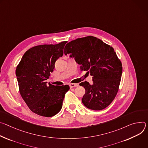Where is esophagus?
Returning <instances> with one entry per match:
<instances>
[{
	"instance_id": "1",
	"label": "esophagus",
	"mask_w": 148,
	"mask_h": 148,
	"mask_svg": "<svg viewBox=\"0 0 148 148\" xmlns=\"http://www.w3.org/2000/svg\"><path fill=\"white\" fill-rule=\"evenodd\" d=\"M69 86H70L71 88H73L74 87L78 86V84H69Z\"/></svg>"
}]
</instances>
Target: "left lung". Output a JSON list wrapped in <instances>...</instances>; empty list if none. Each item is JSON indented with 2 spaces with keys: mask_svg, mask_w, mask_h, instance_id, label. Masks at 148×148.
<instances>
[{
  "mask_svg": "<svg viewBox=\"0 0 148 148\" xmlns=\"http://www.w3.org/2000/svg\"><path fill=\"white\" fill-rule=\"evenodd\" d=\"M71 53L80 71H87L92 76L93 83L81 82L85 89L82 99L88 109L101 110L114 100L119 90L122 64L113 48L92 36L78 38L69 42L64 54Z\"/></svg>",
  "mask_w": 148,
  "mask_h": 148,
  "instance_id": "obj_1",
  "label": "left lung"
}]
</instances>
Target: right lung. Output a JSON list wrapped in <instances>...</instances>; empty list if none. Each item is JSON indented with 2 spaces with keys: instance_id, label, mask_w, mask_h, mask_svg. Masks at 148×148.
Listing matches in <instances>:
<instances>
[{
  "instance_id": "add662e5",
  "label": "right lung",
  "mask_w": 148,
  "mask_h": 148,
  "mask_svg": "<svg viewBox=\"0 0 148 148\" xmlns=\"http://www.w3.org/2000/svg\"><path fill=\"white\" fill-rule=\"evenodd\" d=\"M68 42L42 45L29 49L16 69L19 92L30 110L38 115L52 117L61 110L69 85H47L46 80L55 68L56 60L63 55Z\"/></svg>"
}]
</instances>
